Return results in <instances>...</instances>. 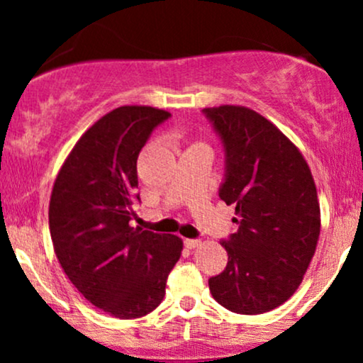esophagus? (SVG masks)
<instances>
[{
    "mask_svg": "<svg viewBox=\"0 0 363 363\" xmlns=\"http://www.w3.org/2000/svg\"><path fill=\"white\" fill-rule=\"evenodd\" d=\"M199 244H201V240H199V239H184V245L187 249L198 247Z\"/></svg>",
    "mask_w": 363,
    "mask_h": 363,
    "instance_id": "1",
    "label": "esophagus"
}]
</instances>
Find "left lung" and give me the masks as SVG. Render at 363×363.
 Wrapping results in <instances>:
<instances>
[{
    "mask_svg": "<svg viewBox=\"0 0 363 363\" xmlns=\"http://www.w3.org/2000/svg\"><path fill=\"white\" fill-rule=\"evenodd\" d=\"M222 141L218 196L235 206L237 230L222 245L225 269L208 280L237 314H262L289 301L315 252L320 211L311 169L291 141L247 107L203 109Z\"/></svg>",
    "mask_w": 363,
    "mask_h": 363,
    "instance_id": "obj_1",
    "label": "left lung"
}]
</instances>
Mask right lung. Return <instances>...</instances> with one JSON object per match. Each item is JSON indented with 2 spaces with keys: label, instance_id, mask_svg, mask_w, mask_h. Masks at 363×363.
Wrapping results in <instances>:
<instances>
[{
  "label": "right lung",
  "instance_id": "1",
  "mask_svg": "<svg viewBox=\"0 0 363 363\" xmlns=\"http://www.w3.org/2000/svg\"><path fill=\"white\" fill-rule=\"evenodd\" d=\"M169 118L147 106L109 112L78 140L52 187L49 230L61 268L86 301L119 319L157 309L181 257L177 235L129 223L140 203L136 160Z\"/></svg>",
  "mask_w": 363,
  "mask_h": 363
}]
</instances>
